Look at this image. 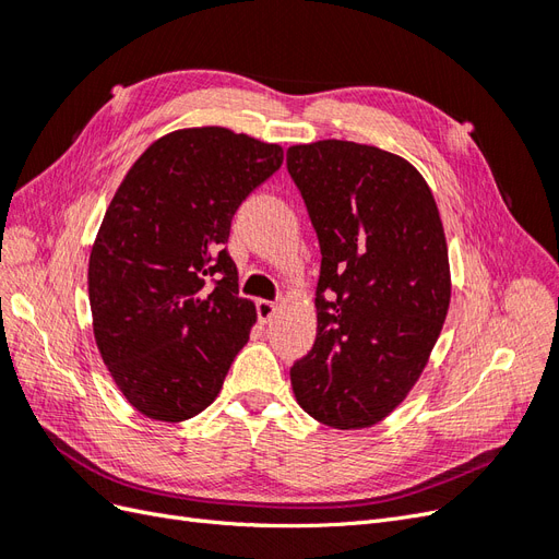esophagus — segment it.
Instances as JSON below:
<instances>
[{
  "label": "esophagus",
  "mask_w": 559,
  "mask_h": 559,
  "mask_svg": "<svg viewBox=\"0 0 559 559\" xmlns=\"http://www.w3.org/2000/svg\"><path fill=\"white\" fill-rule=\"evenodd\" d=\"M275 312H277V302L275 300H259L257 302V314H259L261 324H267V321L275 317Z\"/></svg>",
  "instance_id": "esophagus-1"
}]
</instances>
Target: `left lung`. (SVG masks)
I'll list each match as a JSON object with an SVG mask.
<instances>
[{
  "label": "left lung",
  "instance_id": "1",
  "mask_svg": "<svg viewBox=\"0 0 559 559\" xmlns=\"http://www.w3.org/2000/svg\"><path fill=\"white\" fill-rule=\"evenodd\" d=\"M286 170L308 207L321 267L317 337L292 366L300 408L364 429L411 392L450 306L448 245L427 181L389 151L298 144Z\"/></svg>",
  "mask_w": 559,
  "mask_h": 559
}]
</instances>
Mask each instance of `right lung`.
<instances>
[{"label":"right lung","mask_w":559,"mask_h":559,"mask_svg":"<svg viewBox=\"0 0 559 559\" xmlns=\"http://www.w3.org/2000/svg\"><path fill=\"white\" fill-rule=\"evenodd\" d=\"M284 160L228 128L165 134L134 160L88 263L93 331L132 408L160 421L202 413L257 321L226 249L235 212Z\"/></svg>","instance_id":"1"}]
</instances>
